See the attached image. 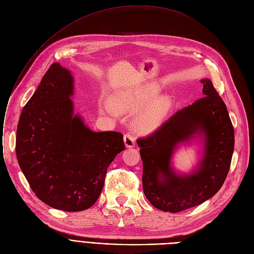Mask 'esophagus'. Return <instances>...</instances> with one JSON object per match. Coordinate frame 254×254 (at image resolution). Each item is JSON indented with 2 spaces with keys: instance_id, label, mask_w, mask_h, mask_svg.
<instances>
[{
  "instance_id": "1",
  "label": "esophagus",
  "mask_w": 254,
  "mask_h": 254,
  "mask_svg": "<svg viewBox=\"0 0 254 254\" xmlns=\"http://www.w3.org/2000/svg\"><path fill=\"white\" fill-rule=\"evenodd\" d=\"M124 143H125V146L130 148V147H133L135 145V139H134V136L130 133H126L124 135Z\"/></svg>"
}]
</instances>
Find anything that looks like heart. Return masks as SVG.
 Masks as SVG:
<instances>
[{"label": "heart", "instance_id": "obj_1", "mask_svg": "<svg viewBox=\"0 0 254 254\" xmlns=\"http://www.w3.org/2000/svg\"><path fill=\"white\" fill-rule=\"evenodd\" d=\"M161 89L158 85L150 84L140 90L123 91L110 97L109 105L100 109L102 114L115 115L116 112L122 114L138 113L132 120V128L140 134H150L157 131L166 120L173 108L170 96L159 95Z\"/></svg>", "mask_w": 254, "mask_h": 254}]
</instances>
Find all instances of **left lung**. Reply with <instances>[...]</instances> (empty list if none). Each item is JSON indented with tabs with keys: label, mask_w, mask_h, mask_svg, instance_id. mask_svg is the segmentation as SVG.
I'll return each mask as SVG.
<instances>
[{
	"label": "left lung",
	"mask_w": 254,
	"mask_h": 254,
	"mask_svg": "<svg viewBox=\"0 0 254 254\" xmlns=\"http://www.w3.org/2000/svg\"><path fill=\"white\" fill-rule=\"evenodd\" d=\"M204 96L178 111L157 131L137 140L143 163L145 197L163 211L179 212L211 198L223 186L234 151V128L227 107L207 78ZM200 140L199 164L189 174L178 173L171 159L181 144Z\"/></svg>",
	"instance_id": "left-lung-1"
}]
</instances>
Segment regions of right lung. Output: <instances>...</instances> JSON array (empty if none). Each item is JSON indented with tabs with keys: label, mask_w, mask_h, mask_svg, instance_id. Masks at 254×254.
Segmentation results:
<instances>
[{
	"label": "right lung",
	"mask_w": 254,
	"mask_h": 254,
	"mask_svg": "<svg viewBox=\"0 0 254 254\" xmlns=\"http://www.w3.org/2000/svg\"><path fill=\"white\" fill-rule=\"evenodd\" d=\"M72 73L49 68L24 106L16 132V155L32 191L51 207L89 208L100 197L108 167L125 149L123 134L94 132L74 113Z\"/></svg>",
	"instance_id": "right-lung-1"
}]
</instances>
